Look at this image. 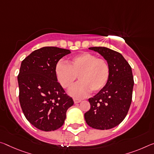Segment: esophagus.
Here are the masks:
<instances>
[{
	"label": "esophagus",
	"mask_w": 154,
	"mask_h": 154,
	"mask_svg": "<svg viewBox=\"0 0 154 154\" xmlns=\"http://www.w3.org/2000/svg\"><path fill=\"white\" fill-rule=\"evenodd\" d=\"M73 101H74V103H80V102H81V100L76 99H73Z\"/></svg>",
	"instance_id": "1"
}]
</instances>
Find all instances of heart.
<instances>
[{
    "label": "heart",
    "instance_id": "1",
    "mask_svg": "<svg viewBox=\"0 0 154 154\" xmlns=\"http://www.w3.org/2000/svg\"><path fill=\"white\" fill-rule=\"evenodd\" d=\"M55 74L61 86L66 89L70 88L79 77V82L72 87L68 93L74 98L81 99L91 91L93 93L99 92L106 86L110 68L106 60L97 58L89 52H84L72 57L68 64L58 62Z\"/></svg>",
    "mask_w": 154,
    "mask_h": 154
}]
</instances>
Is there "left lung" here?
I'll return each mask as SVG.
<instances>
[{
  "instance_id": "8db88e82",
  "label": "left lung",
  "mask_w": 154,
  "mask_h": 154,
  "mask_svg": "<svg viewBox=\"0 0 154 154\" xmlns=\"http://www.w3.org/2000/svg\"><path fill=\"white\" fill-rule=\"evenodd\" d=\"M107 61L110 68L108 84L88 99L90 109L84 114L86 123L97 130H109L125 118L132 99L131 68L121 53L106 47H90Z\"/></svg>"
}]
</instances>
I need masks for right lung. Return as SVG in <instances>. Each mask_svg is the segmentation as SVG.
Instances as JSON below:
<instances>
[{
    "label": "right lung",
    "instance_id": "right-lung-1",
    "mask_svg": "<svg viewBox=\"0 0 154 154\" xmlns=\"http://www.w3.org/2000/svg\"><path fill=\"white\" fill-rule=\"evenodd\" d=\"M69 53L70 50L45 46L33 51L21 63L18 76L20 106L29 123L40 130L61 128L67 109L74 104L55 74L58 61Z\"/></svg>",
    "mask_w": 154,
    "mask_h": 154
}]
</instances>
